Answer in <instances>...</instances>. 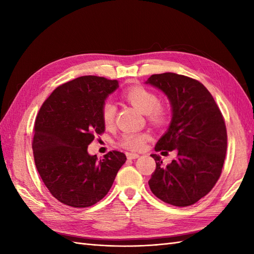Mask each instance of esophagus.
<instances>
[{
  "label": "esophagus",
  "instance_id": "34e87169",
  "mask_svg": "<svg viewBox=\"0 0 254 254\" xmlns=\"http://www.w3.org/2000/svg\"><path fill=\"white\" fill-rule=\"evenodd\" d=\"M127 159H136L139 157V155L136 153H127Z\"/></svg>",
  "mask_w": 254,
  "mask_h": 254
}]
</instances>
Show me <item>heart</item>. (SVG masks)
<instances>
[{
    "instance_id": "1",
    "label": "heart",
    "mask_w": 254,
    "mask_h": 254,
    "mask_svg": "<svg viewBox=\"0 0 254 254\" xmlns=\"http://www.w3.org/2000/svg\"><path fill=\"white\" fill-rule=\"evenodd\" d=\"M122 97L138 110L146 113L149 123L156 127H163L169 120V109L160 104L158 96L154 91L142 85H133L123 90ZM101 120L106 127H110L115 122L117 107L111 101H106L101 106ZM150 138L146 132H126L123 133L118 144L121 147L130 150H139L144 147Z\"/></svg>"
}]
</instances>
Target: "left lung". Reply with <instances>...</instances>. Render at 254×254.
Wrapping results in <instances>:
<instances>
[{
  "instance_id": "1",
  "label": "left lung",
  "mask_w": 254,
  "mask_h": 254,
  "mask_svg": "<svg viewBox=\"0 0 254 254\" xmlns=\"http://www.w3.org/2000/svg\"><path fill=\"white\" fill-rule=\"evenodd\" d=\"M146 83L163 90L172 107L170 127L155 150L178 153L167 166L159 155L152 154L156 169L149 188L167 204L190 206L208 194L222 175L227 149L224 117L213 96L196 79L163 73L152 75Z\"/></svg>"
}]
</instances>
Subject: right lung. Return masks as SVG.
I'll return each instance as SVG.
<instances>
[{"mask_svg": "<svg viewBox=\"0 0 254 254\" xmlns=\"http://www.w3.org/2000/svg\"><path fill=\"white\" fill-rule=\"evenodd\" d=\"M116 79L80 76L52 91L38 112L32 139L36 168L59 202L88 207L109 192L127 156L112 150L98 159L88 145L105 132L101 106Z\"/></svg>", "mask_w": 254, "mask_h": 254, "instance_id": "1", "label": "right lung"}]
</instances>
